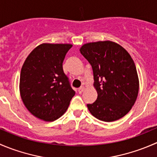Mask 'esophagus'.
I'll list each match as a JSON object with an SVG mask.
<instances>
[{"mask_svg":"<svg viewBox=\"0 0 157 157\" xmlns=\"http://www.w3.org/2000/svg\"><path fill=\"white\" fill-rule=\"evenodd\" d=\"M83 90H84V87H83V86H81V87H80V88L78 89V92H79V93H83Z\"/></svg>","mask_w":157,"mask_h":157,"instance_id":"obj_1","label":"esophagus"}]
</instances>
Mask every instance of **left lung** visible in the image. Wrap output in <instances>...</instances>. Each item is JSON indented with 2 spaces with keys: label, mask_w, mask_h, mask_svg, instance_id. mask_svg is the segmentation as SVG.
I'll list each match as a JSON object with an SVG mask.
<instances>
[{
  "label": "left lung",
  "mask_w": 157,
  "mask_h": 157,
  "mask_svg": "<svg viewBox=\"0 0 157 157\" xmlns=\"http://www.w3.org/2000/svg\"><path fill=\"white\" fill-rule=\"evenodd\" d=\"M80 53L92 66L97 99L87 104L90 113L102 121H116L134 105L139 91L137 69L131 55L112 41L84 44Z\"/></svg>",
  "instance_id": "1"
}]
</instances>
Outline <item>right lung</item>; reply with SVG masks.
I'll use <instances>...</instances> for the list:
<instances>
[{
	"instance_id": "1",
	"label": "right lung",
	"mask_w": 157,
	"mask_h": 157,
	"mask_svg": "<svg viewBox=\"0 0 157 157\" xmlns=\"http://www.w3.org/2000/svg\"><path fill=\"white\" fill-rule=\"evenodd\" d=\"M71 47V44H41L23 63L20 96L28 111L39 119L53 121L59 118L75 95L62 67Z\"/></svg>"
}]
</instances>
